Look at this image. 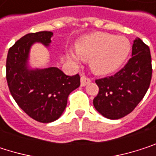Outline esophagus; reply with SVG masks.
<instances>
[{"label": "esophagus", "mask_w": 156, "mask_h": 156, "mask_svg": "<svg viewBox=\"0 0 156 156\" xmlns=\"http://www.w3.org/2000/svg\"><path fill=\"white\" fill-rule=\"evenodd\" d=\"M90 81H91L90 79H89V77H87L85 76H82L80 79V85H81V87H85L86 85L90 83Z\"/></svg>", "instance_id": "34e87169"}]
</instances>
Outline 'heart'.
<instances>
[{"mask_svg": "<svg viewBox=\"0 0 156 156\" xmlns=\"http://www.w3.org/2000/svg\"><path fill=\"white\" fill-rule=\"evenodd\" d=\"M76 51L69 58L77 63L80 57L90 60L92 71L99 75L111 74L121 67L131 51V42L124 36L95 32L81 37L76 44Z\"/></svg>", "mask_w": 156, "mask_h": 156, "instance_id": "1", "label": "heart"}]
</instances>
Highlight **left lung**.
<instances>
[{"instance_id":"obj_1","label":"left lung","mask_w":156,"mask_h":156,"mask_svg":"<svg viewBox=\"0 0 156 156\" xmlns=\"http://www.w3.org/2000/svg\"><path fill=\"white\" fill-rule=\"evenodd\" d=\"M152 71L150 48L137 37L127 64L115 75L96 80L99 93L93 100L95 109L111 120L131 113L149 89Z\"/></svg>"}]
</instances>
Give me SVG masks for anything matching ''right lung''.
<instances>
[{"mask_svg":"<svg viewBox=\"0 0 156 156\" xmlns=\"http://www.w3.org/2000/svg\"><path fill=\"white\" fill-rule=\"evenodd\" d=\"M52 35L47 31L25 34L9 49L6 60V80L12 98L28 116L43 123L62 115L68 95L80 85L79 74L66 76L54 66L28 67L31 46L36 42L48 46Z\"/></svg>","mask_w":156,"mask_h":156,"instance_id":"obj_1","label":"right lung"}]
</instances>
